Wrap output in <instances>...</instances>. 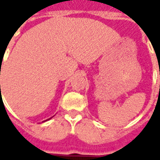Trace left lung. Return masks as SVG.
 I'll list each match as a JSON object with an SVG mask.
<instances>
[{
  "label": "left lung",
  "instance_id": "obj_1",
  "mask_svg": "<svg viewBox=\"0 0 160 160\" xmlns=\"http://www.w3.org/2000/svg\"><path fill=\"white\" fill-rule=\"evenodd\" d=\"M159 88H160V85H159Z\"/></svg>",
  "mask_w": 160,
  "mask_h": 160
}]
</instances>
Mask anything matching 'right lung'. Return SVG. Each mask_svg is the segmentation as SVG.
<instances>
[{"mask_svg":"<svg viewBox=\"0 0 160 160\" xmlns=\"http://www.w3.org/2000/svg\"><path fill=\"white\" fill-rule=\"evenodd\" d=\"M0 87H1V86H0Z\"/></svg>","mask_w":160,"mask_h":160,"instance_id":"add662e5","label":"right lung"}]
</instances>
